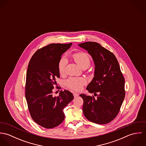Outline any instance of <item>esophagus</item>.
<instances>
[{
    "label": "esophagus",
    "mask_w": 146,
    "mask_h": 146,
    "mask_svg": "<svg viewBox=\"0 0 146 146\" xmlns=\"http://www.w3.org/2000/svg\"><path fill=\"white\" fill-rule=\"evenodd\" d=\"M73 96H74V97L75 98H76V97H77L79 96V94L77 93H73Z\"/></svg>",
    "instance_id": "obj_1"
}]
</instances>
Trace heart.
I'll return each instance as SVG.
<instances>
[{"label": "heart", "instance_id": "heart-1", "mask_svg": "<svg viewBox=\"0 0 146 146\" xmlns=\"http://www.w3.org/2000/svg\"><path fill=\"white\" fill-rule=\"evenodd\" d=\"M74 60L83 68H87L91 63V60L88 53L85 52H78L72 55ZM67 63V59L65 56H62L58 63V71L63 74L66 69ZM86 83V80L83 78H70L66 80V86L75 91H80L82 89L84 85Z\"/></svg>", "mask_w": 146, "mask_h": 146}]
</instances>
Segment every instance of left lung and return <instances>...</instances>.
I'll list each match as a JSON object with an SVG mask.
<instances>
[{
    "label": "left lung",
    "instance_id": "1",
    "mask_svg": "<svg viewBox=\"0 0 146 146\" xmlns=\"http://www.w3.org/2000/svg\"><path fill=\"white\" fill-rule=\"evenodd\" d=\"M79 45L88 52L95 63L94 77L86 89L97 97L80 95L84 115L94 123L107 124L116 117L124 100V77L115 56L99 43L87 42Z\"/></svg>",
    "mask_w": 146,
    "mask_h": 146
}]
</instances>
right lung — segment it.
Listing matches in <instances>:
<instances>
[{"label": "right lung", "instance_id": "obj_1", "mask_svg": "<svg viewBox=\"0 0 146 146\" xmlns=\"http://www.w3.org/2000/svg\"><path fill=\"white\" fill-rule=\"evenodd\" d=\"M72 45L53 43L37 50L27 67L25 97L33 120L43 127L51 129L64 119V108L73 99L72 93L61 90L53 96V88L61 89L56 79L60 78L58 63L63 53Z\"/></svg>", "mask_w": 146, "mask_h": 146}]
</instances>
